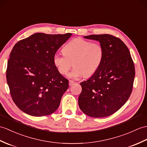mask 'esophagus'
I'll list each match as a JSON object with an SVG mask.
<instances>
[{
	"label": "esophagus",
	"instance_id": "obj_1",
	"mask_svg": "<svg viewBox=\"0 0 147 147\" xmlns=\"http://www.w3.org/2000/svg\"><path fill=\"white\" fill-rule=\"evenodd\" d=\"M73 84H74V82L73 81H72V80H69V86H72Z\"/></svg>",
	"mask_w": 147,
	"mask_h": 147
}]
</instances>
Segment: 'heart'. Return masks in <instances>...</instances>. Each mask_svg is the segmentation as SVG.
Listing matches in <instances>:
<instances>
[{
  "mask_svg": "<svg viewBox=\"0 0 147 147\" xmlns=\"http://www.w3.org/2000/svg\"><path fill=\"white\" fill-rule=\"evenodd\" d=\"M63 54L56 53L53 56V63L59 73L65 75L74 66L69 74V78L78 79L89 77L96 72L103 61L104 51L100 43L77 38L64 46Z\"/></svg>",
  "mask_w": 147,
  "mask_h": 147,
  "instance_id": "b5f03b06",
  "label": "heart"
}]
</instances>
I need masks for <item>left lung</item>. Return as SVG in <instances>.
<instances>
[{"label": "left lung", "mask_w": 147, "mask_h": 147, "mask_svg": "<svg viewBox=\"0 0 147 147\" xmlns=\"http://www.w3.org/2000/svg\"><path fill=\"white\" fill-rule=\"evenodd\" d=\"M98 40L103 48V61L89 80L80 83V108L94 118L108 117L120 109L130 96L135 71L127 46L112 35L84 36Z\"/></svg>", "instance_id": "1"}]
</instances>
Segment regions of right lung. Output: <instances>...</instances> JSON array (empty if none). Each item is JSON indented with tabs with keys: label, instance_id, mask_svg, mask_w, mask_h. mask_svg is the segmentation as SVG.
<instances>
[{
	"label": "right lung",
	"instance_id": "add662e5",
	"mask_svg": "<svg viewBox=\"0 0 147 147\" xmlns=\"http://www.w3.org/2000/svg\"><path fill=\"white\" fill-rule=\"evenodd\" d=\"M71 35L36 33L13 46L6 78L12 100L23 112L42 117L59 107L69 81L54 66L53 56Z\"/></svg>",
	"mask_w": 147,
	"mask_h": 147
}]
</instances>
